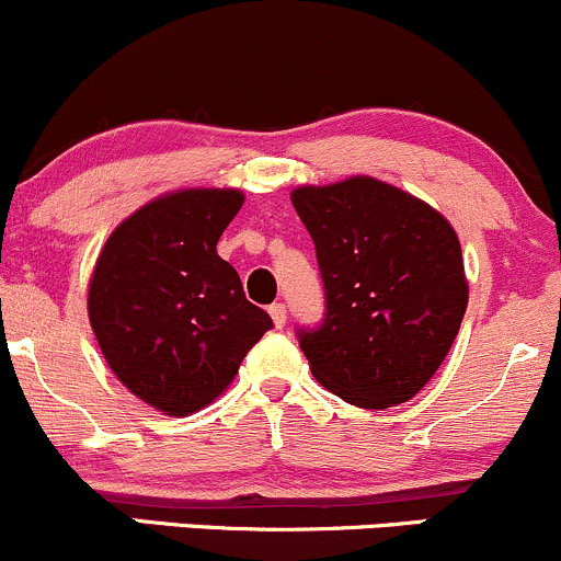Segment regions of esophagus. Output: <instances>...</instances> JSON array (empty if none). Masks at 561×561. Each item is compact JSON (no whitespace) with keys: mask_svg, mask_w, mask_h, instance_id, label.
<instances>
[{"mask_svg":"<svg viewBox=\"0 0 561 561\" xmlns=\"http://www.w3.org/2000/svg\"><path fill=\"white\" fill-rule=\"evenodd\" d=\"M268 313H272L276 330H282V327L287 324V308H285V302H272V306H268Z\"/></svg>","mask_w":561,"mask_h":561,"instance_id":"34e87169","label":"esophagus"}]
</instances>
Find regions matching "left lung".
Segmentation results:
<instances>
[{
  "mask_svg": "<svg viewBox=\"0 0 561 561\" xmlns=\"http://www.w3.org/2000/svg\"><path fill=\"white\" fill-rule=\"evenodd\" d=\"M293 205L324 282V317L298 330L313 377L362 409L405 403L465 319L459 237L427 203L369 176L300 186Z\"/></svg>",
  "mask_w": 561,
  "mask_h": 561,
  "instance_id": "obj_1",
  "label": "left lung"
}]
</instances>
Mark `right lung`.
<instances>
[{"mask_svg": "<svg viewBox=\"0 0 561 561\" xmlns=\"http://www.w3.org/2000/svg\"><path fill=\"white\" fill-rule=\"evenodd\" d=\"M237 190L173 192L128 216L96 259L89 321L115 377L152 409L186 416L234 379L274 327L216 253Z\"/></svg>", "mask_w": 561, "mask_h": 561, "instance_id": "add662e5", "label": "right lung"}]
</instances>
